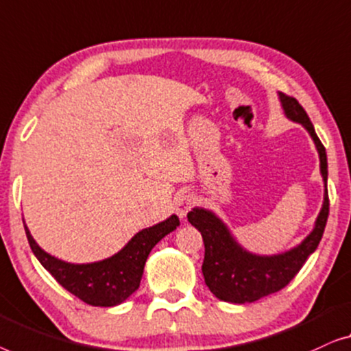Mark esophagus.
I'll list each match as a JSON object with an SVG mask.
<instances>
[{"instance_id": "34e87169", "label": "esophagus", "mask_w": 351, "mask_h": 351, "mask_svg": "<svg viewBox=\"0 0 351 351\" xmlns=\"http://www.w3.org/2000/svg\"><path fill=\"white\" fill-rule=\"evenodd\" d=\"M195 204V197L192 194H181L176 197L175 200V210L176 213L181 216V218H184L187 215V211H189L192 206Z\"/></svg>"}]
</instances>
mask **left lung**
Wrapping results in <instances>:
<instances>
[{"label": "left lung", "mask_w": 351, "mask_h": 351, "mask_svg": "<svg viewBox=\"0 0 351 351\" xmlns=\"http://www.w3.org/2000/svg\"><path fill=\"white\" fill-rule=\"evenodd\" d=\"M281 105L286 116L307 128L312 135L322 162L324 184L328 182V159L323 143L319 141L310 117L294 97L280 93ZM329 216L328 186L323 208L315 224V229L298 248L278 256H254L246 253L235 243L227 227L210 211L194 208L187 213L189 223L202 234L205 243V258L202 272L211 293L221 300L232 304L254 302L264 295L283 289L299 270L302 269L308 256L317 250L322 240Z\"/></svg>", "instance_id": "left-lung-1"}]
</instances>
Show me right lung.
Masks as SVG:
<instances>
[{"label": "right lung", "instance_id": "add662e5", "mask_svg": "<svg viewBox=\"0 0 351 351\" xmlns=\"http://www.w3.org/2000/svg\"><path fill=\"white\" fill-rule=\"evenodd\" d=\"M180 224L178 216L152 226L133 237L119 253L93 264H68L47 254L36 245L25 226L29 248L43 267L66 291L93 307H112L122 304L138 289L143 269L151 250Z\"/></svg>", "mask_w": 351, "mask_h": 351}]
</instances>
